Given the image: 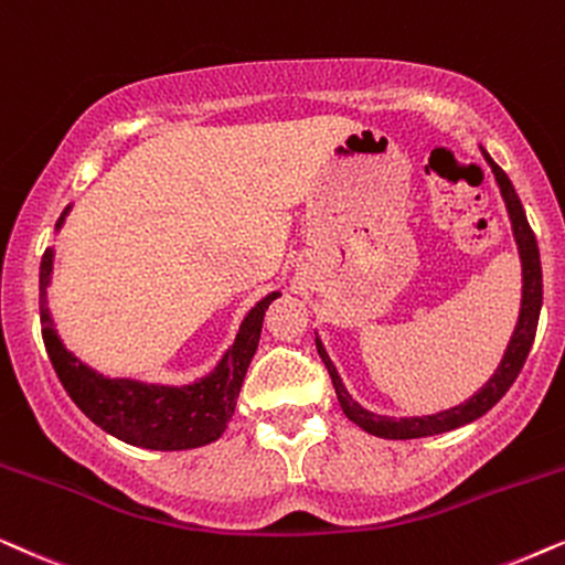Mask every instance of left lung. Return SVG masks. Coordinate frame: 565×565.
Wrapping results in <instances>:
<instances>
[{
	"mask_svg": "<svg viewBox=\"0 0 565 565\" xmlns=\"http://www.w3.org/2000/svg\"><path fill=\"white\" fill-rule=\"evenodd\" d=\"M486 162L491 164L495 183L501 188V199L507 204L509 212V222H511V232H514L516 239V250H519V260H522V307H519V320L514 333H511V341L503 351L501 364L495 366L493 377L486 382L483 387L478 390L470 401H465L460 405L449 411H439L431 413V416H411V418H390V416H377V413L366 411L364 405H359L345 390L341 374H338L335 364L330 361L326 345L318 335H315V343H318V353L320 359L326 361L330 380H333L338 403L345 413V418L353 420L359 428H364L366 434L380 436V439H420V436H434V434H445L452 431V428H460L470 420H476L493 408L495 403L507 395V390L514 385V380L522 372L524 361H527V353L532 349V341H535L537 333V320H540V310H543V268H540V250H537V239L535 232H532L527 214H524L522 201L511 185V180L507 172H503L499 164L491 160V154L483 149Z\"/></svg>",
	"mask_w": 565,
	"mask_h": 565,
	"instance_id": "8db88e82",
	"label": "left lung"
}]
</instances>
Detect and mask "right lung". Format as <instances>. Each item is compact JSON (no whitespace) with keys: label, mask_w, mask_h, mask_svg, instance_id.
<instances>
[{"label":"right lung","mask_w":565,"mask_h":565,"mask_svg":"<svg viewBox=\"0 0 565 565\" xmlns=\"http://www.w3.org/2000/svg\"><path fill=\"white\" fill-rule=\"evenodd\" d=\"M70 212L72 204L58 216L56 232L62 230ZM51 274H54V247H46L41 258L43 343L64 390L93 424L126 445L160 449V452L195 449L220 439L235 413L245 372L258 349L263 315L281 291H270L245 315L235 341L206 377L191 385H154L131 377H105L66 349L46 305Z\"/></svg>","instance_id":"1"}]
</instances>
